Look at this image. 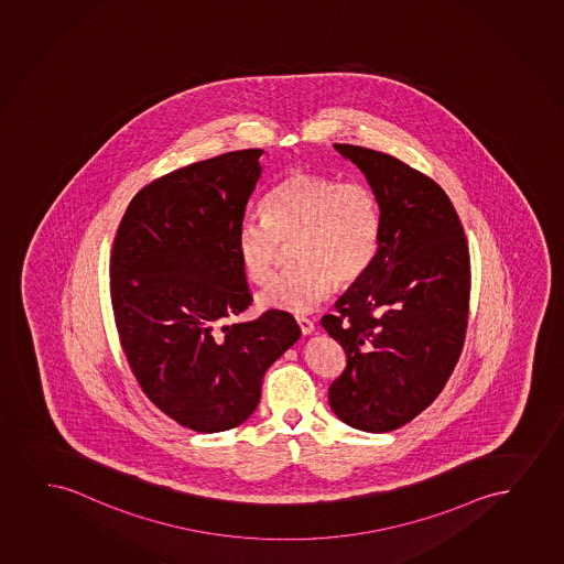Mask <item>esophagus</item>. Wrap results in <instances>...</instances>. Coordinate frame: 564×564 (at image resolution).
<instances>
[{"label":"esophagus","instance_id":"esophagus-1","mask_svg":"<svg viewBox=\"0 0 564 564\" xmlns=\"http://www.w3.org/2000/svg\"><path fill=\"white\" fill-rule=\"evenodd\" d=\"M296 323H299V327H301L302 335H304V337L314 333V322H312V319H307L304 315H296Z\"/></svg>","mask_w":564,"mask_h":564}]
</instances>
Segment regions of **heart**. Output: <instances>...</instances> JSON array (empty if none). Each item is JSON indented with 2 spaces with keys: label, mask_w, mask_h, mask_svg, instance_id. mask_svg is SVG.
I'll use <instances>...</instances> for the list:
<instances>
[{
  "label": "heart",
  "mask_w": 564,
  "mask_h": 564,
  "mask_svg": "<svg viewBox=\"0 0 564 564\" xmlns=\"http://www.w3.org/2000/svg\"><path fill=\"white\" fill-rule=\"evenodd\" d=\"M381 235V203L371 185L296 170L268 195L263 218L239 224L235 249L245 275L262 285L293 242L296 268L273 279L258 294V306L306 314L335 283L351 285L366 275Z\"/></svg>",
  "instance_id": "b5f03b06"
}]
</instances>
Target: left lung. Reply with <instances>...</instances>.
I'll return each mask as SVG.
<instances>
[{
    "label": "left lung",
    "instance_id": "8db88e82",
    "mask_svg": "<svg viewBox=\"0 0 564 564\" xmlns=\"http://www.w3.org/2000/svg\"><path fill=\"white\" fill-rule=\"evenodd\" d=\"M373 187L382 213L379 252L338 299L323 329L346 351L330 410L358 431L400 429L446 387L467 333L470 258L438 183L390 154L335 143Z\"/></svg>",
    "mask_w": 564,
    "mask_h": 564
}]
</instances>
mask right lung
Returning <instances> with one entry per match:
<instances>
[{
  "label": "right lung",
  "mask_w": 564,
  "mask_h": 564,
  "mask_svg": "<svg viewBox=\"0 0 564 564\" xmlns=\"http://www.w3.org/2000/svg\"><path fill=\"white\" fill-rule=\"evenodd\" d=\"M262 149L220 154L145 185L110 254L118 337L147 398L182 426L221 432L257 410L263 373L299 338L286 312L224 325L250 306L235 249Z\"/></svg>",
  "instance_id": "obj_1"
}]
</instances>
